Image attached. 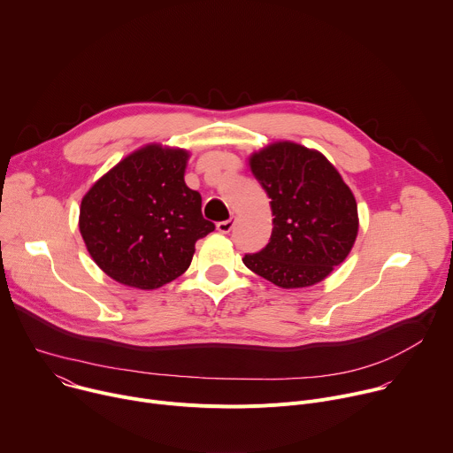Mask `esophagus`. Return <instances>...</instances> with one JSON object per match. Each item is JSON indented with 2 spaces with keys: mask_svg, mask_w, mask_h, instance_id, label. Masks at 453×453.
Here are the masks:
<instances>
[{
  "mask_svg": "<svg viewBox=\"0 0 453 453\" xmlns=\"http://www.w3.org/2000/svg\"><path fill=\"white\" fill-rule=\"evenodd\" d=\"M233 226H234V222L229 219V220L219 222V224H217V231H219V233H222V234H227V233L233 229Z\"/></svg>",
  "mask_w": 453,
  "mask_h": 453,
  "instance_id": "esophagus-1",
  "label": "esophagus"
}]
</instances>
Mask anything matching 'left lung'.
I'll list each match as a JSON object with an SVG mask.
<instances>
[{
  "mask_svg": "<svg viewBox=\"0 0 453 453\" xmlns=\"http://www.w3.org/2000/svg\"><path fill=\"white\" fill-rule=\"evenodd\" d=\"M249 166L271 199L274 227L265 249L245 254V267L281 288L326 280L346 260L358 234L349 186L319 150L294 142L252 152Z\"/></svg>",
  "mask_w": 453,
  "mask_h": 453,
  "instance_id": "8db88e82",
  "label": "left lung"
}]
</instances>
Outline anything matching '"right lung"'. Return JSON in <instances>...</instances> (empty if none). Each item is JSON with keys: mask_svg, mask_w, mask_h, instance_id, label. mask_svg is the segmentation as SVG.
Masks as SVG:
<instances>
[{"mask_svg": "<svg viewBox=\"0 0 453 453\" xmlns=\"http://www.w3.org/2000/svg\"><path fill=\"white\" fill-rule=\"evenodd\" d=\"M189 152L149 143L123 157L82 197L79 229L95 264L114 281L159 288L191 264L196 242L215 229L184 172Z\"/></svg>", "mask_w": 453, "mask_h": 453, "instance_id": "right-lung-1", "label": "right lung"}]
</instances>
